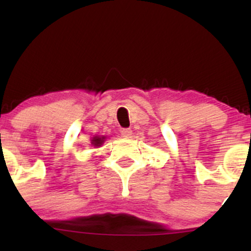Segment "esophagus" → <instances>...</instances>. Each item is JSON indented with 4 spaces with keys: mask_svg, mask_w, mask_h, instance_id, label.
<instances>
[{
    "mask_svg": "<svg viewBox=\"0 0 251 251\" xmlns=\"http://www.w3.org/2000/svg\"><path fill=\"white\" fill-rule=\"evenodd\" d=\"M122 134L124 135V137L129 138L132 135V129L131 128H123L122 129Z\"/></svg>",
    "mask_w": 251,
    "mask_h": 251,
    "instance_id": "34e87169",
    "label": "esophagus"
}]
</instances>
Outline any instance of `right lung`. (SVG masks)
<instances>
[{
  "label": "right lung",
  "instance_id": "obj_1",
  "mask_svg": "<svg viewBox=\"0 0 251 251\" xmlns=\"http://www.w3.org/2000/svg\"><path fill=\"white\" fill-rule=\"evenodd\" d=\"M103 142H105V137H94L92 140V145L98 148V146H101Z\"/></svg>",
  "mask_w": 251,
  "mask_h": 251
}]
</instances>
